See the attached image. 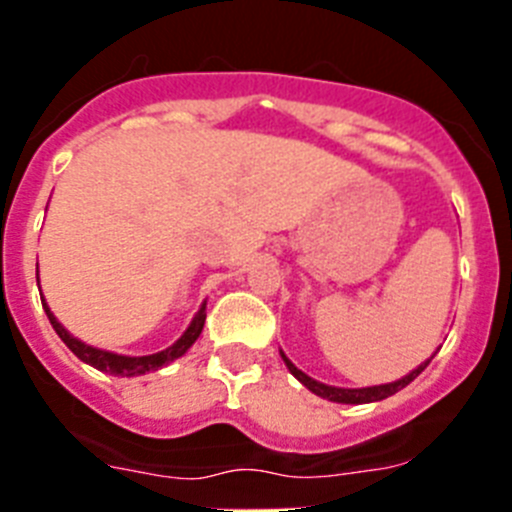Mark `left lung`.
<instances>
[{
    "label": "left lung",
    "mask_w": 512,
    "mask_h": 512,
    "mask_svg": "<svg viewBox=\"0 0 512 512\" xmlns=\"http://www.w3.org/2000/svg\"><path fill=\"white\" fill-rule=\"evenodd\" d=\"M279 354H282V359H284V364H287L289 374L300 379V382L305 384V387L312 392V395H318V397H323V400H330V402H341V405H366V402L387 400V397H392V395H395V392H400L402 387H408V384L413 382V379L418 377V374L423 372L425 366L431 364V359H433V356H431V359L423 361V364H420L418 369H413V372L405 374V377H402V379H395V382L374 384V387H359V390H348V387H333V384H323V382H318V379L307 377V374L302 372V369H297V366L292 364V361H289L287 356H284V351H279Z\"/></svg>",
    "instance_id": "left-lung-1"
}]
</instances>
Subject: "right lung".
<instances>
[{
  "label": "right lung",
  "instance_id": "add662e5",
  "mask_svg": "<svg viewBox=\"0 0 512 512\" xmlns=\"http://www.w3.org/2000/svg\"><path fill=\"white\" fill-rule=\"evenodd\" d=\"M40 300H43V310H45V315H48V320H51L53 330H56L58 338H61V341L66 343L71 351H74V356H79L84 364L94 366V369H99V372L115 374V377H140V374L156 372V369H161V366L171 364V361H176L179 356H184L189 348H192V343L200 338L202 328H205V318H207V312H205L207 302H202V307L197 310V315H194L192 323H189V328L184 330L179 341H174L169 348L158 351V354L125 356V354H112V351H104V348H97V346H89V343H84V341H79L76 336H71L69 330L58 323L56 315L51 312V307H48V302H45L43 295H40Z\"/></svg>",
  "mask_w": 512,
  "mask_h": 512
}]
</instances>
